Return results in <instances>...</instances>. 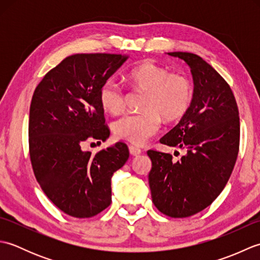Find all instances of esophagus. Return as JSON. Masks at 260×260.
Wrapping results in <instances>:
<instances>
[{"label":"esophagus","instance_id":"esophagus-1","mask_svg":"<svg viewBox=\"0 0 260 260\" xmlns=\"http://www.w3.org/2000/svg\"><path fill=\"white\" fill-rule=\"evenodd\" d=\"M128 148H129V153H131L133 156H139L140 154L142 153V150H141L140 147H136V146L131 145Z\"/></svg>","mask_w":260,"mask_h":260}]
</instances>
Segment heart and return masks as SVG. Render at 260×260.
I'll use <instances>...</instances> for the list:
<instances>
[{"instance_id": "1", "label": "heart", "mask_w": 260, "mask_h": 260, "mask_svg": "<svg viewBox=\"0 0 260 260\" xmlns=\"http://www.w3.org/2000/svg\"><path fill=\"white\" fill-rule=\"evenodd\" d=\"M128 80L137 90L145 91L142 108L144 112L127 114L113 126L120 140L143 145L161 128L164 119L174 121L183 117L193 101V85L186 76L172 74L154 62H144L133 68ZM99 102L106 112L117 115L126 105V92L118 81L107 79L99 90Z\"/></svg>"}]
</instances>
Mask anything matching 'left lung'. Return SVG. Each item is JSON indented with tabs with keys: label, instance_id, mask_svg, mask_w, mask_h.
Here are the masks:
<instances>
[{
	"label": "left lung",
	"instance_id": "1",
	"mask_svg": "<svg viewBox=\"0 0 260 260\" xmlns=\"http://www.w3.org/2000/svg\"><path fill=\"white\" fill-rule=\"evenodd\" d=\"M189 64L193 77V101L187 113L159 142L180 147L172 155L147 151L152 201L171 218H186L211 204L227 184L239 152L240 121L228 82L211 66L190 52H169Z\"/></svg>",
	"mask_w": 260,
	"mask_h": 260
}]
</instances>
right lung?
<instances>
[{"label": "right lung", "mask_w": 260, "mask_h": 260, "mask_svg": "<svg viewBox=\"0 0 260 260\" xmlns=\"http://www.w3.org/2000/svg\"><path fill=\"white\" fill-rule=\"evenodd\" d=\"M127 56L77 53L43 77L33 92L29 152L33 172L51 202L75 218H90L112 202L110 181L126 163L128 147L118 142L95 155L86 142L106 141L101 87Z\"/></svg>", "instance_id": "obj_1"}]
</instances>
